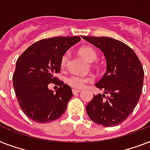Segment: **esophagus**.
<instances>
[{
	"label": "esophagus",
	"mask_w": 150,
	"mask_h": 150,
	"mask_svg": "<svg viewBox=\"0 0 150 150\" xmlns=\"http://www.w3.org/2000/svg\"><path fill=\"white\" fill-rule=\"evenodd\" d=\"M80 91H81L80 89H72V93H73V94H76V93H79Z\"/></svg>",
	"instance_id": "34e87169"
}]
</instances>
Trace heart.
Wrapping results in <instances>:
<instances>
[{"mask_svg": "<svg viewBox=\"0 0 150 150\" xmlns=\"http://www.w3.org/2000/svg\"><path fill=\"white\" fill-rule=\"evenodd\" d=\"M79 53L89 62L95 61L97 58V54H96V50L90 47L81 48L79 50ZM68 58H69V54L68 52H66L62 55L61 61H60V65H61V68H65L68 64ZM93 78L91 76H82L79 75H71L67 79V82L68 83V85L75 89H82L86 86L87 83L93 82Z\"/></svg>", "mask_w": 150, "mask_h": 150, "instance_id": "1", "label": "heart"}]
</instances>
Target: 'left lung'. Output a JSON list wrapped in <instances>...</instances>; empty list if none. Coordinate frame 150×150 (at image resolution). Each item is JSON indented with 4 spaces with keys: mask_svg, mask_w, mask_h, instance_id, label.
Listing matches in <instances>:
<instances>
[{
    "mask_svg": "<svg viewBox=\"0 0 150 150\" xmlns=\"http://www.w3.org/2000/svg\"><path fill=\"white\" fill-rule=\"evenodd\" d=\"M100 48L107 59V71L95 84L105 95H94L86 107L89 118L104 127L123 122L136 107L143 86L144 71L131 47L121 41L101 36H82Z\"/></svg>",
    "mask_w": 150,
    "mask_h": 150,
    "instance_id": "left-lung-1",
    "label": "left lung"
}]
</instances>
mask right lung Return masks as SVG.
<instances>
[{"mask_svg": "<svg viewBox=\"0 0 150 150\" xmlns=\"http://www.w3.org/2000/svg\"><path fill=\"white\" fill-rule=\"evenodd\" d=\"M81 40L79 36H56L39 40L16 61L12 76L15 96L21 109L32 121L47 123L59 118L73 96L69 86L55 76L61 71L62 55ZM54 83L56 93L48 89Z\"/></svg>", "mask_w": 150, "mask_h": 150, "instance_id": "obj_1", "label": "right lung"}]
</instances>
